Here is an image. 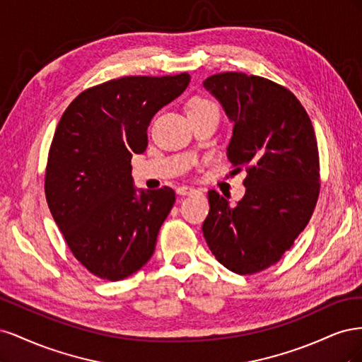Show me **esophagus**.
Instances as JSON below:
<instances>
[{"mask_svg": "<svg viewBox=\"0 0 362 362\" xmlns=\"http://www.w3.org/2000/svg\"><path fill=\"white\" fill-rule=\"evenodd\" d=\"M198 190H196L194 187H189V185H181V187L177 189V193L181 194V196H187V194H193Z\"/></svg>", "mask_w": 362, "mask_h": 362, "instance_id": "34e87169", "label": "esophagus"}]
</instances>
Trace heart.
<instances>
[{
	"label": "heart",
	"mask_w": 362,
	"mask_h": 362,
	"mask_svg": "<svg viewBox=\"0 0 362 362\" xmlns=\"http://www.w3.org/2000/svg\"><path fill=\"white\" fill-rule=\"evenodd\" d=\"M213 110L218 112L216 104H213L210 100H206V98H202V96H196L189 103V116L201 115V113L213 112Z\"/></svg>",
	"instance_id": "heart-1"
}]
</instances>
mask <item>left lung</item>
I'll use <instances>...</instances> for the list:
<instances>
[{
    "mask_svg": "<svg viewBox=\"0 0 362 362\" xmlns=\"http://www.w3.org/2000/svg\"><path fill=\"white\" fill-rule=\"evenodd\" d=\"M204 86L234 122L226 156L247 175L235 206L208 192L202 233L221 264L254 275L276 264L313 216L320 193L315 133L300 101L275 81L222 72Z\"/></svg>",
    "mask_w": 362,
    "mask_h": 362,
    "instance_id": "1",
    "label": "left lung"
}]
</instances>
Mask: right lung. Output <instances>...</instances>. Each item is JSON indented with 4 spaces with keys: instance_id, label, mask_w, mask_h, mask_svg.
<instances>
[{
    "instance_id": "right-lung-1",
    "label": "right lung",
    "mask_w": 362,
    "mask_h": 362,
    "mask_svg": "<svg viewBox=\"0 0 362 362\" xmlns=\"http://www.w3.org/2000/svg\"><path fill=\"white\" fill-rule=\"evenodd\" d=\"M190 83L187 72L129 75L89 87L64 110L45 169L49 211L72 255L92 275L120 281L154 254L175 204L170 187L137 198L131 158L148 146V127Z\"/></svg>"
}]
</instances>
